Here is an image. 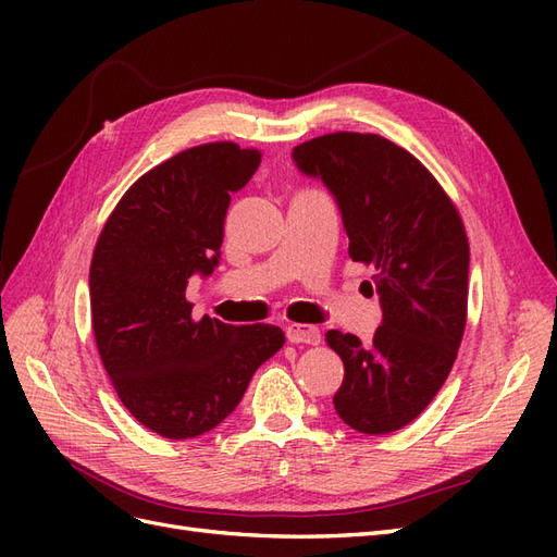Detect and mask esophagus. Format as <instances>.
<instances>
[{"instance_id":"obj_1","label":"esophagus","mask_w":557,"mask_h":557,"mask_svg":"<svg viewBox=\"0 0 557 557\" xmlns=\"http://www.w3.org/2000/svg\"><path fill=\"white\" fill-rule=\"evenodd\" d=\"M285 336H288L290 344H309V346L320 344V330L307 323H290L285 327Z\"/></svg>"}]
</instances>
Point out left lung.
I'll return each mask as SVG.
<instances>
[{
	"label": "left lung",
	"instance_id": "1",
	"mask_svg": "<svg viewBox=\"0 0 557 557\" xmlns=\"http://www.w3.org/2000/svg\"><path fill=\"white\" fill-rule=\"evenodd\" d=\"M297 170L334 195L348 256L376 269L374 339L330 330L344 362L334 409L362 434L409 425L440 393L467 323L469 242L462 218L409 150L379 134L334 132L293 148Z\"/></svg>",
	"mask_w": 557,
	"mask_h": 557
}]
</instances>
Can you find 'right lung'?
I'll return each instance as SVG.
<instances>
[{"mask_svg": "<svg viewBox=\"0 0 557 557\" xmlns=\"http://www.w3.org/2000/svg\"><path fill=\"white\" fill-rule=\"evenodd\" d=\"M260 150L201 144L146 172L117 201L90 264L99 358L125 409L166 440H195L237 409L256 369L285 344L276 325L193 318L188 278L221 258L232 195Z\"/></svg>", "mask_w": 557, "mask_h": 557, "instance_id": "1", "label": "right lung"}]
</instances>
